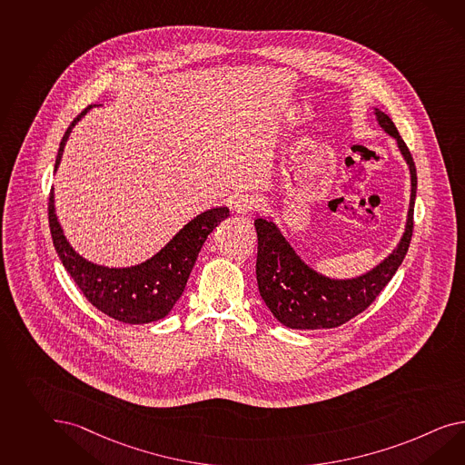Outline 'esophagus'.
<instances>
[{
  "label": "esophagus",
  "instance_id": "34e87169",
  "mask_svg": "<svg viewBox=\"0 0 465 465\" xmlns=\"http://www.w3.org/2000/svg\"><path fill=\"white\" fill-rule=\"evenodd\" d=\"M260 205H262V201H260V197L256 193L241 192V193H236L234 199H232V207H234V211L239 213V214H248V213H252V211H258Z\"/></svg>",
  "mask_w": 465,
  "mask_h": 465
}]
</instances>
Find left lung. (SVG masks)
<instances>
[{
    "instance_id": "left-lung-1",
    "label": "left lung",
    "mask_w": 465,
    "mask_h": 465,
    "mask_svg": "<svg viewBox=\"0 0 465 465\" xmlns=\"http://www.w3.org/2000/svg\"><path fill=\"white\" fill-rule=\"evenodd\" d=\"M382 130L396 138L411 173V203L400 246L370 273L354 280H331L310 270L290 248L282 232L266 219H256L258 260L256 278L264 303L276 321L290 329H332L370 307L403 262L413 236V207L417 197V167L403 138L388 114L376 109Z\"/></svg>"
}]
</instances>
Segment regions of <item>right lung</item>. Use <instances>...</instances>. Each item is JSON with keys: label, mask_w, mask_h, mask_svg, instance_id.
Masks as SVG:
<instances>
[{"label": "right lung", "mask_w": 465, "mask_h": 465, "mask_svg": "<svg viewBox=\"0 0 465 465\" xmlns=\"http://www.w3.org/2000/svg\"><path fill=\"white\" fill-rule=\"evenodd\" d=\"M89 107L72 121L62 136L55 170L74 124L81 120ZM227 215V207L205 211L183 227L152 260L132 268L116 270L85 262L72 250L54 213V192L48 195V226L64 268L95 309L124 323H148L167 315L187 285L205 239Z\"/></svg>", "instance_id": "right-lung-1"}]
</instances>
